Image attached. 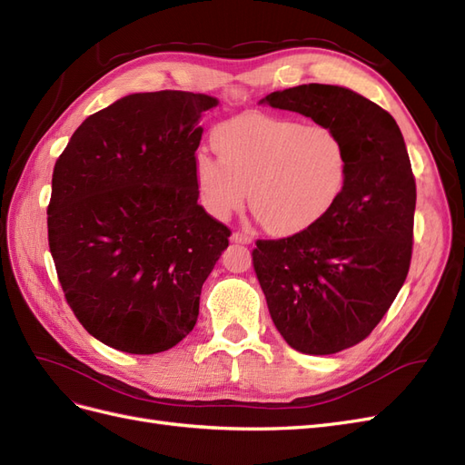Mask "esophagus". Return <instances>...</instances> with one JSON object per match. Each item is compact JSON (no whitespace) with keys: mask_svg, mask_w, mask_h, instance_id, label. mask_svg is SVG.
I'll return each instance as SVG.
<instances>
[{"mask_svg":"<svg viewBox=\"0 0 465 465\" xmlns=\"http://www.w3.org/2000/svg\"><path fill=\"white\" fill-rule=\"evenodd\" d=\"M231 241L236 242V244H252V236L246 234V232L236 231V232L231 236Z\"/></svg>","mask_w":465,"mask_h":465,"instance_id":"1","label":"esophagus"}]
</instances>
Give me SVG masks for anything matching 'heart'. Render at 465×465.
Returning a JSON list of instances; mask_svg holds the SVG:
<instances>
[{
  "mask_svg": "<svg viewBox=\"0 0 465 465\" xmlns=\"http://www.w3.org/2000/svg\"><path fill=\"white\" fill-rule=\"evenodd\" d=\"M211 143L217 159L198 153L193 180L200 202L217 221L250 209L279 236L312 229L341 198L349 176L343 137L330 125L260 114L221 124Z\"/></svg>",
  "mask_w": 465,
  "mask_h": 465,
  "instance_id": "obj_1",
  "label": "heart"
}]
</instances>
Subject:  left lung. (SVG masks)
<instances>
[{
	"instance_id": "8db88e82",
	"label": "left lung",
	"mask_w": 465,
	"mask_h": 465,
	"mask_svg": "<svg viewBox=\"0 0 465 465\" xmlns=\"http://www.w3.org/2000/svg\"><path fill=\"white\" fill-rule=\"evenodd\" d=\"M262 103L330 125L347 145V184L330 213L252 250L283 340L306 355H331L371 335L410 272L417 200L410 154L396 120L351 89L311 83Z\"/></svg>"
}]
</instances>
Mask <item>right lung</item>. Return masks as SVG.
I'll return each instance as SVG.
<instances>
[{"label":"right lung","instance_id":"add662e5","mask_svg":"<svg viewBox=\"0 0 465 465\" xmlns=\"http://www.w3.org/2000/svg\"><path fill=\"white\" fill-rule=\"evenodd\" d=\"M219 101L135 93L94 112L55 161L48 244L65 301L98 341L132 355L193 330L231 229L198 203L200 122Z\"/></svg>","mask_w":465,"mask_h":465}]
</instances>
